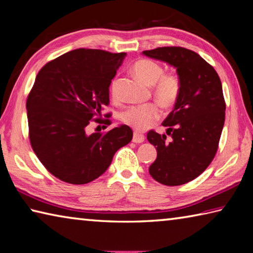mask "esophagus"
Returning <instances> with one entry per match:
<instances>
[{
  "mask_svg": "<svg viewBox=\"0 0 253 253\" xmlns=\"http://www.w3.org/2000/svg\"><path fill=\"white\" fill-rule=\"evenodd\" d=\"M145 140V136L143 134H140V132H134V136H132V142L134 143H143Z\"/></svg>",
  "mask_w": 253,
  "mask_h": 253,
  "instance_id": "1",
  "label": "esophagus"
}]
</instances>
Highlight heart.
I'll return each instance as SVG.
<instances>
[{"mask_svg": "<svg viewBox=\"0 0 253 253\" xmlns=\"http://www.w3.org/2000/svg\"><path fill=\"white\" fill-rule=\"evenodd\" d=\"M137 78L148 85L154 84V97L163 108H169L177 101L182 90V81L175 74H164L160 63L151 59H142L132 67ZM161 116L156 102L131 107L124 115L123 121L137 131H143Z\"/></svg>", "mask_w": 253, "mask_h": 253, "instance_id": "obj_1", "label": "heart"}]
</instances>
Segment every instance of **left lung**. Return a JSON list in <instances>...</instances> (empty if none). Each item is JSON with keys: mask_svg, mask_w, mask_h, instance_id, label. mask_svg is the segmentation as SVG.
Listing matches in <instances>:
<instances>
[{"mask_svg": "<svg viewBox=\"0 0 253 253\" xmlns=\"http://www.w3.org/2000/svg\"><path fill=\"white\" fill-rule=\"evenodd\" d=\"M143 53L176 68L182 81L181 95L163 122L166 135L147 132L148 142L157 151L149 166L151 176L164 185H182L207 169L219 147L225 119L220 77L202 57L182 46H162Z\"/></svg>", "mask_w": 253, "mask_h": 253, "instance_id": "8db88e82", "label": "left lung"}]
</instances>
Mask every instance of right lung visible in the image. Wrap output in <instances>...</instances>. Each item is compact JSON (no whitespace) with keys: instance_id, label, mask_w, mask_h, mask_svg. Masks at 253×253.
<instances>
[{"instance_id":"obj_1","label":"right lung","mask_w":253,"mask_h":253,"mask_svg":"<svg viewBox=\"0 0 253 253\" xmlns=\"http://www.w3.org/2000/svg\"><path fill=\"white\" fill-rule=\"evenodd\" d=\"M126 53L77 49L46 63L27 99L29 138L49 172L69 184H87L106 172L119 148L132 139L127 125L87 134L92 119L110 125L109 85Z\"/></svg>"}]
</instances>
